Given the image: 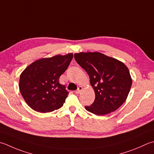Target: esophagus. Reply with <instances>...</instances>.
Listing matches in <instances>:
<instances>
[{"label":"esophagus","mask_w":154,"mask_h":154,"mask_svg":"<svg viewBox=\"0 0 154 154\" xmlns=\"http://www.w3.org/2000/svg\"><path fill=\"white\" fill-rule=\"evenodd\" d=\"M83 89V87L79 86V87H78V89L76 90V91H75V93H77V94H78V93H80V92L82 91Z\"/></svg>","instance_id":"34e87169"}]
</instances>
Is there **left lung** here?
<instances>
[{"label":"left lung","instance_id":"8db88e82","mask_svg":"<svg viewBox=\"0 0 154 154\" xmlns=\"http://www.w3.org/2000/svg\"><path fill=\"white\" fill-rule=\"evenodd\" d=\"M75 61L89 75L95 99L89 112L104 116L113 112L125 101L130 91L132 79L124 63L97 52L75 53Z\"/></svg>","mask_w":154,"mask_h":154}]
</instances>
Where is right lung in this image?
Segmentation results:
<instances>
[{"mask_svg": "<svg viewBox=\"0 0 154 154\" xmlns=\"http://www.w3.org/2000/svg\"><path fill=\"white\" fill-rule=\"evenodd\" d=\"M73 53L39 59L26 67L20 75L19 89L32 109L40 113L61 108L69 93L59 82L67 69Z\"/></svg>", "mask_w": 154, "mask_h": 154, "instance_id": "add662e5", "label": "right lung"}]
</instances>
